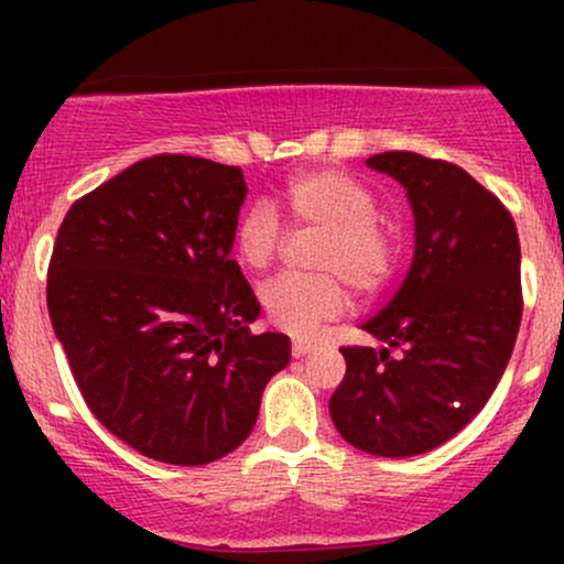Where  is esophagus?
<instances>
[{"label":"esophagus","instance_id":"obj_1","mask_svg":"<svg viewBox=\"0 0 564 564\" xmlns=\"http://www.w3.org/2000/svg\"><path fill=\"white\" fill-rule=\"evenodd\" d=\"M315 347H318V345H315V341H310V339H294V341H291V355H294V358H302V355L313 352Z\"/></svg>","mask_w":564,"mask_h":564}]
</instances>
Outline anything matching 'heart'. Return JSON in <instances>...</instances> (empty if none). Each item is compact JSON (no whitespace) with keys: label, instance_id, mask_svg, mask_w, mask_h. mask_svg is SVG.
Listing matches in <instances>:
<instances>
[{"label":"heart","instance_id":"obj_1","mask_svg":"<svg viewBox=\"0 0 564 564\" xmlns=\"http://www.w3.org/2000/svg\"><path fill=\"white\" fill-rule=\"evenodd\" d=\"M283 209L296 232H318L310 264L321 273L278 275L262 286V307L273 326L310 336L347 307L352 286L371 296L398 268V232L377 215L364 183L336 170L300 172L283 185ZM286 232L275 209L254 200L238 215L232 246L246 268L264 270L281 254Z\"/></svg>","mask_w":564,"mask_h":564}]
</instances>
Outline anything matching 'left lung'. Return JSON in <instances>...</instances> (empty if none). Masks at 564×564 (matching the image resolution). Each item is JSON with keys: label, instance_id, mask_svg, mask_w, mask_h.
Segmentation results:
<instances>
[{"label": "left lung", "instance_id": "left-lung-1", "mask_svg": "<svg viewBox=\"0 0 564 564\" xmlns=\"http://www.w3.org/2000/svg\"><path fill=\"white\" fill-rule=\"evenodd\" d=\"M366 164L405 187L416 249L403 286L364 326L384 347H341L347 373L328 411L349 445L405 458L462 432L507 371L520 238L507 206L451 161L387 151Z\"/></svg>", "mask_w": 564, "mask_h": 564}]
</instances>
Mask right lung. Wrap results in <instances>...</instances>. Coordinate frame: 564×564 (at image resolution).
I'll return each mask as SVG.
<instances>
[{
    "mask_svg": "<svg viewBox=\"0 0 564 564\" xmlns=\"http://www.w3.org/2000/svg\"><path fill=\"white\" fill-rule=\"evenodd\" d=\"M238 166L159 153L74 200L47 310L84 403L153 462L200 467L251 435L286 334H251L254 291L230 260Z\"/></svg>",
    "mask_w": 564,
    "mask_h": 564,
    "instance_id": "add662e5",
    "label": "right lung"
}]
</instances>
